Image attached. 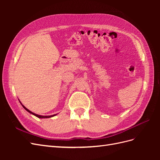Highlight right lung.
Here are the masks:
<instances>
[{
	"mask_svg": "<svg viewBox=\"0 0 160 160\" xmlns=\"http://www.w3.org/2000/svg\"><path fill=\"white\" fill-rule=\"evenodd\" d=\"M21 103V102H20ZM22 107L24 108V109H25V110H27L28 113H31V114H32V115H34L35 116H36V117H37V118H52V117H53V116H55V115H57V114H55V115H47V116H43V115H37V114H36V113H32V112H31V111H29L28 110L27 108H26L25 106H24L23 105H22Z\"/></svg>",
	"mask_w": 160,
	"mask_h": 160,
	"instance_id": "add662e5",
	"label": "right lung"
}]
</instances>
